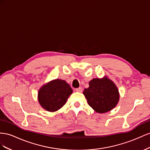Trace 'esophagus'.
I'll return each mask as SVG.
<instances>
[{"mask_svg": "<svg viewBox=\"0 0 150 150\" xmlns=\"http://www.w3.org/2000/svg\"><path fill=\"white\" fill-rule=\"evenodd\" d=\"M75 91L76 92H82L83 91V88L82 87H79V88H76L75 89Z\"/></svg>", "mask_w": 150, "mask_h": 150, "instance_id": "esophagus-1", "label": "esophagus"}]
</instances>
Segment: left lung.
Masks as SVG:
<instances>
[{"mask_svg":"<svg viewBox=\"0 0 150 150\" xmlns=\"http://www.w3.org/2000/svg\"><path fill=\"white\" fill-rule=\"evenodd\" d=\"M88 105L98 113H105L114 108L119 100L116 85L107 76L93 79L83 92Z\"/></svg>","mask_w":150,"mask_h":150,"instance_id":"8db88e82","label":"left lung"}]
</instances>
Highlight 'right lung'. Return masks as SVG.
<instances>
[{
	"label": "right lung",
	"instance_id": "obj_1",
	"mask_svg": "<svg viewBox=\"0 0 150 150\" xmlns=\"http://www.w3.org/2000/svg\"><path fill=\"white\" fill-rule=\"evenodd\" d=\"M72 92V88L65 80H53L40 88L38 91V101L44 109L55 112L65 104Z\"/></svg>",
	"mask_w": 150,
	"mask_h": 150
}]
</instances>
